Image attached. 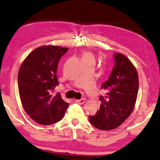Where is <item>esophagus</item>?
<instances>
[{"label":"esophagus","mask_w":160,"mask_h":160,"mask_svg":"<svg viewBox=\"0 0 160 160\" xmlns=\"http://www.w3.org/2000/svg\"><path fill=\"white\" fill-rule=\"evenodd\" d=\"M84 102H85V99H84V98H82L81 99H76V102L78 103V104H79V105L84 104Z\"/></svg>","instance_id":"34e87169"}]
</instances>
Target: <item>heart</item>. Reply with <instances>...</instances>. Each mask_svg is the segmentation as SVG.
<instances>
[{
    "label": "heart",
    "instance_id": "obj_1",
    "mask_svg": "<svg viewBox=\"0 0 160 160\" xmlns=\"http://www.w3.org/2000/svg\"><path fill=\"white\" fill-rule=\"evenodd\" d=\"M82 59L83 61H93L95 62V57L93 55V54L91 52H88V51H86V52H84L82 53Z\"/></svg>",
    "mask_w": 160,
    "mask_h": 160
}]
</instances>
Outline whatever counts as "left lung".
<instances>
[{
	"label": "left lung",
	"instance_id": "obj_1",
	"mask_svg": "<svg viewBox=\"0 0 160 160\" xmlns=\"http://www.w3.org/2000/svg\"><path fill=\"white\" fill-rule=\"evenodd\" d=\"M114 66L108 79L101 86L99 110L89 121L96 128L112 130L121 126L132 114L138 91V76L132 62L121 53L114 54Z\"/></svg>",
	"mask_w": 160,
	"mask_h": 160
}]
</instances>
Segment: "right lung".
Returning a JSON list of instances; mask_svg holds the SVG:
<instances>
[{"label":"right lung","mask_w":160,"mask_h":160,"mask_svg":"<svg viewBox=\"0 0 160 160\" xmlns=\"http://www.w3.org/2000/svg\"><path fill=\"white\" fill-rule=\"evenodd\" d=\"M68 51L57 46H43L28 55L18 74V91L25 112L39 124L50 125L63 118L69 103L60 93L52 92L58 85V62Z\"/></svg>","instance_id":"right-lung-1"}]
</instances>
